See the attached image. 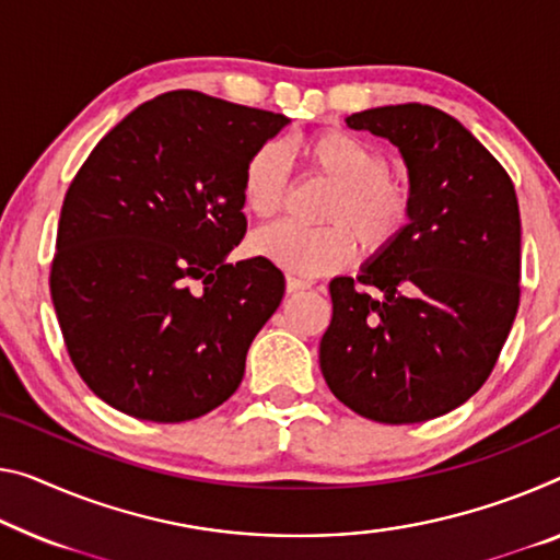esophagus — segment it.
<instances>
[{
	"instance_id": "obj_1",
	"label": "esophagus",
	"mask_w": 560,
	"mask_h": 560,
	"mask_svg": "<svg viewBox=\"0 0 560 560\" xmlns=\"http://www.w3.org/2000/svg\"><path fill=\"white\" fill-rule=\"evenodd\" d=\"M285 288H288V292L310 290V288H313V280H307V278H295V275H288V280H285Z\"/></svg>"
}]
</instances>
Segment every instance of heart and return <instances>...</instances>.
Masks as SVG:
<instances>
[{
    "mask_svg": "<svg viewBox=\"0 0 560 560\" xmlns=\"http://www.w3.org/2000/svg\"><path fill=\"white\" fill-rule=\"evenodd\" d=\"M300 160L307 175L330 183L317 212L320 228L290 222L257 230L250 250L280 268L317 275L348 265L358 253H383L410 225L416 192L406 177L390 170V160L377 144L346 130L317 132L300 142ZM288 192L285 154L265 142L245 160L240 175V200L257 220H268L282 208Z\"/></svg>",
    "mask_w": 560,
    "mask_h": 560,
    "instance_id": "b5f03b06",
    "label": "heart"
}]
</instances>
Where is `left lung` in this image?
<instances>
[{"mask_svg": "<svg viewBox=\"0 0 560 560\" xmlns=\"http://www.w3.org/2000/svg\"><path fill=\"white\" fill-rule=\"evenodd\" d=\"M402 152L410 225L358 278L330 282L325 383L375 423H423L458 408L501 355L521 303V212L493 154L445 112L408 105L348 117Z\"/></svg>", "mask_w": 560, "mask_h": 560, "instance_id": "8db88e82", "label": "left lung"}]
</instances>
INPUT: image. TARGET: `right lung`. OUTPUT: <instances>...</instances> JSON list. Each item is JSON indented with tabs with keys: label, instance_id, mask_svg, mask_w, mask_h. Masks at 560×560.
I'll use <instances>...</instances> for the list:
<instances>
[{
	"label": "right lung",
	"instance_id": "add662e5",
	"mask_svg": "<svg viewBox=\"0 0 560 560\" xmlns=\"http://www.w3.org/2000/svg\"><path fill=\"white\" fill-rule=\"evenodd\" d=\"M285 115L175 90L102 137L65 195L49 290L67 352L107 406L183 423L240 388L247 348L285 295L245 237V160Z\"/></svg>",
	"mask_w": 560,
	"mask_h": 560
}]
</instances>
